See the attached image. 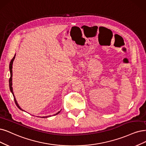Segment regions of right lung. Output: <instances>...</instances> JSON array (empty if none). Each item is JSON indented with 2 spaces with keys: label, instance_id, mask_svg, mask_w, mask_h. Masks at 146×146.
<instances>
[{
  "label": "right lung",
  "instance_id": "right-lung-1",
  "mask_svg": "<svg viewBox=\"0 0 146 146\" xmlns=\"http://www.w3.org/2000/svg\"><path fill=\"white\" fill-rule=\"evenodd\" d=\"M15 55H14V56L13 57V58L11 59V62H10V64H9V71H10V78H9V89H10V91H11V92L12 93V94H13V97H14V101H15V105H17V106L19 108L20 110H21V111H23L22 109L20 107V106L19 105V104H18V103H17V100H16V99H15V96H14V93H13V87H12V85H13V83H12V80H13V79H12V78H13V70H12V68H13V61H14V59H15ZM60 111H59V112H58L57 113H56L55 114H54V115H57V114H58L59 112H60ZM51 115H48V116H45V117H42V118H47V117H50Z\"/></svg>",
  "mask_w": 146,
  "mask_h": 146
}]
</instances>
